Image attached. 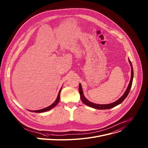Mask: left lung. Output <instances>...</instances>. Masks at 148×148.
I'll use <instances>...</instances> for the list:
<instances>
[{"mask_svg": "<svg viewBox=\"0 0 148 148\" xmlns=\"http://www.w3.org/2000/svg\"><path fill=\"white\" fill-rule=\"evenodd\" d=\"M129 61L131 66V78H130V81L129 82V85H128V87L127 88V89L125 90V92H124V93L123 94V95L120 98V99H118L116 101L112 102L111 103H109V104H97V103H94L89 101H88L86 98L85 97L84 94H83V89L82 87V85L80 83L79 84V92H80V98L81 100L82 101V102L86 105L90 106L91 108H95V109H97V110H108V109H111V108H112L117 105H120V103H121L125 99L126 97L129 95L130 88L132 87V83H133V66H132V64L130 61V60L129 59Z\"/></svg>", "mask_w": 148, "mask_h": 148, "instance_id": "1", "label": "left lung"}]
</instances>
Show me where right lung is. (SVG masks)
I'll return each mask as SVG.
<instances>
[{"label":"right lung","mask_w":148,"mask_h":148,"mask_svg":"<svg viewBox=\"0 0 148 148\" xmlns=\"http://www.w3.org/2000/svg\"><path fill=\"white\" fill-rule=\"evenodd\" d=\"M62 90V87L61 88V89L60 90V92H59L58 93V96H57V98L55 100V101L50 106H49L48 107H46V108H43V109H42V110H36V111H30V110H28L30 112H37V113H40V112H46V111H48L49 110H51V109H52L53 108H54L58 103L59 102H60V93H61V91Z\"/></svg>","instance_id":"obj_1"}]
</instances>
